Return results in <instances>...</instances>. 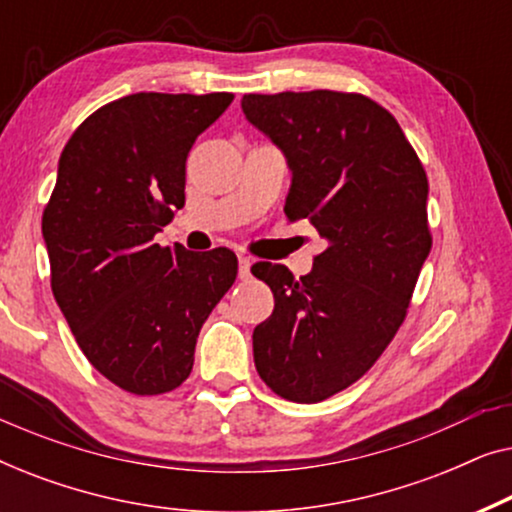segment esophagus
<instances>
[{
  "mask_svg": "<svg viewBox=\"0 0 512 512\" xmlns=\"http://www.w3.org/2000/svg\"><path fill=\"white\" fill-rule=\"evenodd\" d=\"M237 261H240V279H249L251 277V258L240 254L237 256Z\"/></svg>",
  "mask_w": 512,
  "mask_h": 512,
  "instance_id": "esophagus-1",
  "label": "esophagus"
}]
</instances>
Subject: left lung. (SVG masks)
Masks as SVG:
<instances>
[{
    "label": "left lung",
    "mask_w": 512,
    "mask_h": 512,
    "mask_svg": "<svg viewBox=\"0 0 512 512\" xmlns=\"http://www.w3.org/2000/svg\"><path fill=\"white\" fill-rule=\"evenodd\" d=\"M242 111L289 160L284 214L328 242L300 279L251 268L275 296L254 328L256 370L286 401L319 403L366 375L408 314L433 242L429 179L396 118L361 93H251Z\"/></svg>",
    "instance_id": "8db88e82"
}]
</instances>
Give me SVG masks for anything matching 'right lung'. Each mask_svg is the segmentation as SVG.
I'll return each mask as SVG.
<instances>
[{"mask_svg":"<svg viewBox=\"0 0 512 512\" xmlns=\"http://www.w3.org/2000/svg\"><path fill=\"white\" fill-rule=\"evenodd\" d=\"M233 93H135L69 137L41 216L51 289L81 352L137 396L177 389L195 342L237 277L230 249L160 247L184 207L186 158Z\"/></svg>","mask_w":512,"mask_h":512,"instance_id":"right-lung-1","label":"right lung"}]
</instances>
